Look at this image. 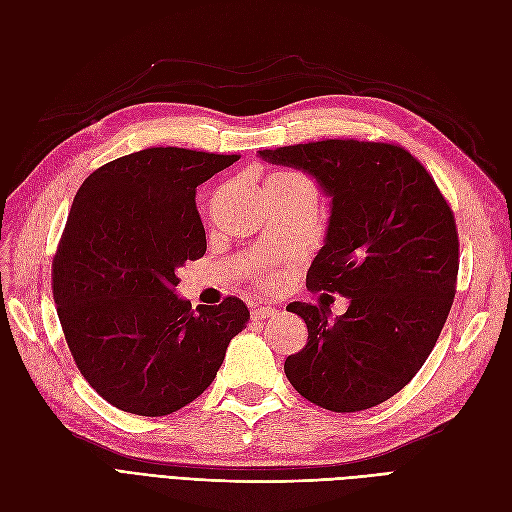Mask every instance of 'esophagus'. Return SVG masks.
Masks as SVG:
<instances>
[{"label": "esophagus", "instance_id": "1", "mask_svg": "<svg viewBox=\"0 0 512 512\" xmlns=\"http://www.w3.org/2000/svg\"><path fill=\"white\" fill-rule=\"evenodd\" d=\"M277 314H280V309L271 307V305H254V307H252V320H254V322L273 318V316H277Z\"/></svg>", "mask_w": 512, "mask_h": 512}]
</instances>
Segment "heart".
Returning <instances> with one entry per match:
<instances>
[{"label": "heart", "mask_w": 512, "mask_h": 512, "mask_svg": "<svg viewBox=\"0 0 512 512\" xmlns=\"http://www.w3.org/2000/svg\"><path fill=\"white\" fill-rule=\"evenodd\" d=\"M284 175H290V173H277V175H271L269 179H277V177H284Z\"/></svg>", "instance_id": "b5f03b06"}]
</instances>
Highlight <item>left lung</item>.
Wrapping results in <instances>:
<instances>
[{
	"label": "left lung",
	"mask_w": 512,
	"mask_h": 512,
	"mask_svg": "<svg viewBox=\"0 0 512 512\" xmlns=\"http://www.w3.org/2000/svg\"><path fill=\"white\" fill-rule=\"evenodd\" d=\"M258 153L314 175L331 196L307 290L350 299L335 322L312 303L286 307L307 324L305 348L284 363L286 378L324 410L374 408L416 376L451 312L459 271L453 209L397 143L327 138Z\"/></svg>",
	"instance_id": "1"
}]
</instances>
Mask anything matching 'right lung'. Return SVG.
I'll list each match as a JSON object with an SVG mask.
<instances>
[{
    "label": "right lung",
    "instance_id": "obj_1",
    "mask_svg": "<svg viewBox=\"0 0 512 512\" xmlns=\"http://www.w3.org/2000/svg\"><path fill=\"white\" fill-rule=\"evenodd\" d=\"M237 160L149 147L100 166L74 196L53 256V299L76 367L123 412L188 406L250 320L237 297L192 309L175 294L177 269L207 252L196 188Z\"/></svg>",
    "mask_w": 512,
    "mask_h": 512
}]
</instances>
